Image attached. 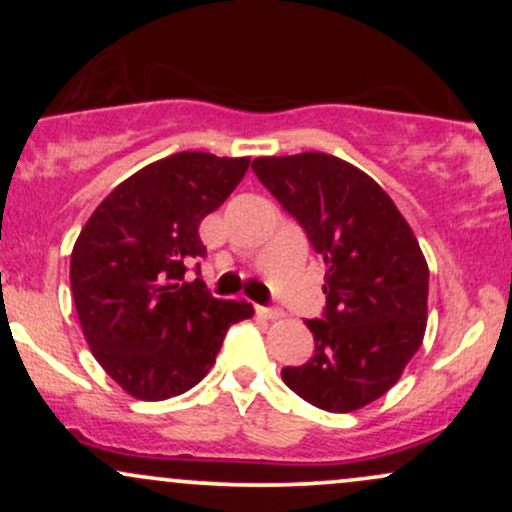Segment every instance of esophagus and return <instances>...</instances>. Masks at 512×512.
I'll return each instance as SVG.
<instances>
[{"mask_svg": "<svg viewBox=\"0 0 512 512\" xmlns=\"http://www.w3.org/2000/svg\"><path fill=\"white\" fill-rule=\"evenodd\" d=\"M257 315L264 317V320H279V317H284V313H281L279 308H257Z\"/></svg>", "mask_w": 512, "mask_h": 512, "instance_id": "1", "label": "esophagus"}]
</instances>
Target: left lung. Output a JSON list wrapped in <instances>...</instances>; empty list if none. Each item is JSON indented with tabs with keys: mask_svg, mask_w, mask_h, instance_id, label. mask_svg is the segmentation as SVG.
<instances>
[{
	"mask_svg": "<svg viewBox=\"0 0 512 512\" xmlns=\"http://www.w3.org/2000/svg\"><path fill=\"white\" fill-rule=\"evenodd\" d=\"M252 170L327 264L315 354L281 370L317 409L346 414L383 397L424 342L428 264L390 195L342 158L260 156Z\"/></svg>",
	"mask_w": 512,
	"mask_h": 512,
	"instance_id": "left-lung-1",
	"label": "left lung"
}]
</instances>
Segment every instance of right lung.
<instances>
[{"instance_id":"obj_1","label":"right lung","mask_w":512,"mask_h":512,"mask_svg":"<svg viewBox=\"0 0 512 512\" xmlns=\"http://www.w3.org/2000/svg\"><path fill=\"white\" fill-rule=\"evenodd\" d=\"M248 166L250 158L204 151L161 158L120 182L81 228L69 267L76 315L96 361L127 395L161 402L195 387L228 327L255 313L185 279L187 264L207 255L199 223Z\"/></svg>"}]
</instances>
